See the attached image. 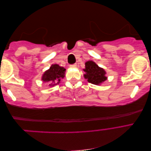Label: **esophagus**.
Returning <instances> with one entry per match:
<instances>
[{
  "instance_id": "34e87169",
  "label": "esophagus",
  "mask_w": 151,
  "mask_h": 151,
  "mask_svg": "<svg viewBox=\"0 0 151 151\" xmlns=\"http://www.w3.org/2000/svg\"><path fill=\"white\" fill-rule=\"evenodd\" d=\"M70 67L71 68H77V65H76V64H73V65H71Z\"/></svg>"
}]
</instances>
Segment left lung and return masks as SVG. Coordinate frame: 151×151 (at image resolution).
<instances>
[{
  "label": "left lung",
  "instance_id": "left-lung-1",
  "mask_svg": "<svg viewBox=\"0 0 151 151\" xmlns=\"http://www.w3.org/2000/svg\"><path fill=\"white\" fill-rule=\"evenodd\" d=\"M83 70L85 72L83 77L89 83L92 84L99 86L107 80L104 69L99 67L94 61L91 60L86 61L85 68Z\"/></svg>",
  "mask_w": 151,
  "mask_h": 151
}]
</instances>
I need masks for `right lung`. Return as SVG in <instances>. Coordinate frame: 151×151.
<instances>
[{"instance_id": "1", "label": "right lung", "mask_w": 151, "mask_h": 151, "mask_svg": "<svg viewBox=\"0 0 151 151\" xmlns=\"http://www.w3.org/2000/svg\"><path fill=\"white\" fill-rule=\"evenodd\" d=\"M65 69L63 67L59 66L58 64H52L49 70H46L41 77L43 82H49V86L59 84L61 80L65 77Z\"/></svg>"}]
</instances>
